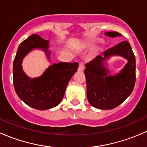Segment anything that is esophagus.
I'll list each match as a JSON object with an SVG mask.
<instances>
[{
	"instance_id": "1",
	"label": "esophagus",
	"mask_w": 147,
	"mask_h": 147,
	"mask_svg": "<svg viewBox=\"0 0 147 147\" xmlns=\"http://www.w3.org/2000/svg\"><path fill=\"white\" fill-rule=\"evenodd\" d=\"M84 69V63L82 62H80L79 63V67H78V71L79 72H82Z\"/></svg>"
}]
</instances>
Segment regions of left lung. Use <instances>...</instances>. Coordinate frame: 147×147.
I'll list each match as a JSON object with an SVG mask.
<instances>
[{
    "label": "left lung",
    "mask_w": 147,
    "mask_h": 147,
    "mask_svg": "<svg viewBox=\"0 0 147 147\" xmlns=\"http://www.w3.org/2000/svg\"><path fill=\"white\" fill-rule=\"evenodd\" d=\"M110 38L121 36L117 32H107ZM113 56H120L127 63L115 76L106 67V61ZM87 97L89 103L100 109H111L119 106L133 91L136 80V60L131 45L123 41L108 49L85 65Z\"/></svg>",
    "instance_id": "1"
}]
</instances>
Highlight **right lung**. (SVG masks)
I'll return each instance as SVG.
<instances>
[{
  "label": "right lung",
  "mask_w": 147,
  "mask_h": 147,
  "mask_svg": "<svg viewBox=\"0 0 147 147\" xmlns=\"http://www.w3.org/2000/svg\"><path fill=\"white\" fill-rule=\"evenodd\" d=\"M50 41L34 34L19 45L13 61V84L16 94L23 102L36 109L45 110L55 107L64 97L67 85L78 70V63H59L50 65L40 77L31 78L24 72L22 63L32 50L45 52L48 61Z\"/></svg>",
  "instance_id": "add662e5"
}]
</instances>
